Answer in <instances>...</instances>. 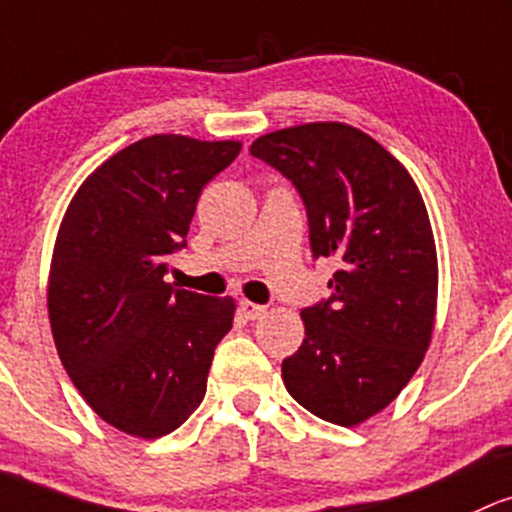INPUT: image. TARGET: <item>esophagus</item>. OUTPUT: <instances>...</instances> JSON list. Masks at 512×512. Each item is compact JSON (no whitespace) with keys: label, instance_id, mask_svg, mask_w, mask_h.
I'll list each match as a JSON object with an SVG mask.
<instances>
[{"label":"esophagus","instance_id":"esophagus-1","mask_svg":"<svg viewBox=\"0 0 512 512\" xmlns=\"http://www.w3.org/2000/svg\"><path fill=\"white\" fill-rule=\"evenodd\" d=\"M240 311H243V316L247 320H257L262 318L267 313L265 306H260V303H252V301H240Z\"/></svg>","mask_w":512,"mask_h":512}]
</instances>
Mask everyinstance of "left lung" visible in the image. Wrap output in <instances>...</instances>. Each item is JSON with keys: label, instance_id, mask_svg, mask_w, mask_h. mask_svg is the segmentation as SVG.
<instances>
[{"label": "left lung", "instance_id": "obj_1", "mask_svg": "<svg viewBox=\"0 0 512 512\" xmlns=\"http://www.w3.org/2000/svg\"><path fill=\"white\" fill-rule=\"evenodd\" d=\"M250 153L301 194L313 257H333L330 299L301 311L306 338L282 362L286 391L328 423H364L423 362L437 306L428 209L406 167L347 123L267 133Z\"/></svg>", "mask_w": 512, "mask_h": 512}]
</instances>
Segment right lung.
Returning a JSON list of instances; mask_svg holds the SVG:
<instances>
[{"label": "right lung", "mask_w": 512, "mask_h": 512, "mask_svg": "<svg viewBox=\"0 0 512 512\" xmlns=\"http://www.w3.org/2000/svg\"><path fill=\"white\" fill-rule=\"evenodd\" d=\"M240 153L238 140L150 136L89 174L72 196L48 279L60 362L94 413L155 440L204 401L213 350L235 301L165 282L187 247L201 189Z\"/></svg>", "instance_id": "1"}]
</instances>
